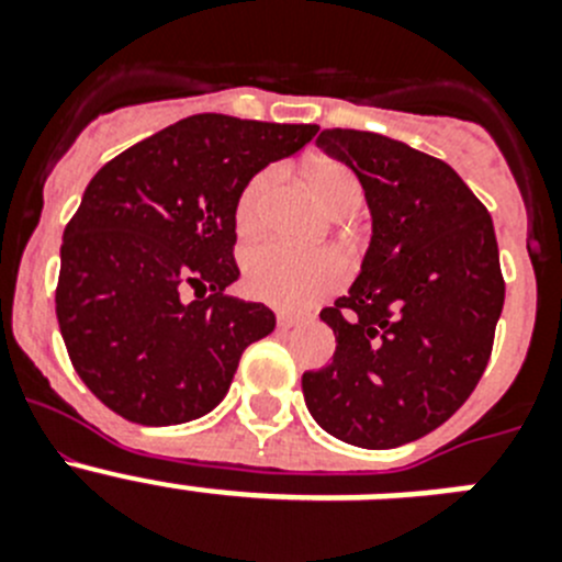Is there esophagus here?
I'll list each match as a JSON object with an SVG mask.
<instances>
[{"mask_svg": "<svg viewBox=\"0 0 562 562\" xmlns=\"http://www.w3.org/2000/svg\"><path fill=\"white\" fill-rule=\"evenodd\" d=\"M276 321H278V329H292V326L301 324L304 317H301V315H292V312H278Z\"/></svg>", "mask_w": 562, "mask_h": 562, "instance_id": "1", "label": "esophagus"}]
</instances>
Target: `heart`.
Returning a JSON list of instances; mask_svg holds the SVG:
<instances>
[{"instance_id":"heart-1","label":"heart","mask_w":562,"mask_h":562,"mask_svg":"<svg viewBox=\"0 0 562 562\" xmlns=\"http://www.w3.org/2000/svg\"><path fill=\"white\" fill-rule=\"evenodd\" d=\"M306 182L317 202L340 216L357 211L362 202V186L349 166L337 160H315L306 166ZM276 186V171L265 168L250 177L236 202L238 233H256L265 225V202ZM346 265L331 250H295V247L265 241L245 252V286L252 297L278 310H301L342 284Z\"/></svg>"}]
</instances>
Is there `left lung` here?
<instances>
[{
    "mask_svg": "<svg viewBox=\"0 0 562 562\" xmlns=\"http://www.w3.org/2000/svg\"><path fill=\"white\" fill-rule=\"evenodd\" d=\"M317 146L357 173L371 241L349 292L321 312L337 349L301 380L306 408L346 445L400 448L448 422L484 374L504 310L495 227L430 154L355 128H324Z\"/></svg>",
    "mask_w": 562,
    "mask_h": 562,
    "instance_id": "left-lung-1",
    "label": "left lung"
}]
</instances>
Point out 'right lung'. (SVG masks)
<instances>
[{
  "instance_id": "right-lung-1",
  "label": "right lung",
  "mask_w": 562,
  "mask_h": 562,
  "mask_svg": "<svg viewBox=\"0 0 562 562\" xmlns=\"http://www.w3.org/2000/svg\"><path fill=\"white\" fill-rule=\"evenodd\" d=\"M315 134L312 123L191 114L89 180L64 231L56 315L106 408L162 428L225 400L241 351L276 329L265 304L225 295L238 278V193ZM186 285L198 295L188 305Z\"/></svg>"
}]
</instances>
